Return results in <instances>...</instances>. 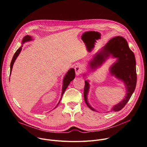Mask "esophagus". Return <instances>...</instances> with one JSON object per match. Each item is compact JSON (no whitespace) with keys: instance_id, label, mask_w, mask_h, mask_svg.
Instances as JSON below:
<instances>
[{"instance_id":"esophagus-1","label":"esophagus","mask_w":147,"mask_h":147,"mask_svg":"<svg viewBox=\"0 0 147 147\" xmlns=\"http://www.w3.org/2000/svg\"><path fill=\"white\" fill-rule=\"evenodd\" d=\"M75 72H76V75L77 76H79L80 75L83 71V68L82 67H81L80 65H78V66H76L75 68Z\"/></svg>"}]
</instances>
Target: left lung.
Here are the masks:
<instances>
[{
	"label": "left lung",
	"instance_id": "1",
	"mask_svg": "<svg viewBox=\"0 0 147 147\" xmlns=\"http://www.w3.org/2000/svg\"><path fill=\"white\" fill-rule=\"evenodd\" d=\"M109 54H111L113 57L118 59L111 67L110 73L117 78L122 80L126 88V95L124 99L111 109L114 111H118L126 105L135 90L137 83L136 60L134 55L129 48L126 40L121 36H117L110 40L103 48L102 52L96 54L90 62L91 69L102 65L105 60V57L109 56ZM89 88V83L86 80L84 88L85 102L90 109L96 111L88 103L87 95Z\"/></svg>",
	"mask_w": 147,
	"mask_h": 147
}]
</instances>
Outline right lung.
<instances>
[{"instance_id": "obj_1", "label": "right lung", "mask_w": 147, "mask_h": 147, "mask_svg": "<svg viewBox=\"0 0 147 147\" xmlns=\"http://www.w3.org/2000/svg\"><path fill=\"white\" fill-rule=\"evenodd\" d=\"M32 40V38L31 36H26L24 37L23 40H22V44H24L25 42H28V41H31ZM23 46H22L21 47H20L17 51L15 53L13 57V59L11 60V64H10V72H11L12 71V69H13V64L17 59V57H18V56L19 55V54L20 53L21 50H22V48ZM10 75H11V73H10ZM75 78V69L74 68H71L70 69L68 72L67 73V74L65 75V77L64 78V80H63V88H62V92H61V99L62 98V96L63 95V94L64 93L66 88H67V87L68 86V85L69 84L70 82L73 80L74 79V78ZM60 100L59 101V102L58 103V104L57 105V106L54 108H56L57 107V106L59 105V103H60Z\"/></svg>"}]
</instances>
